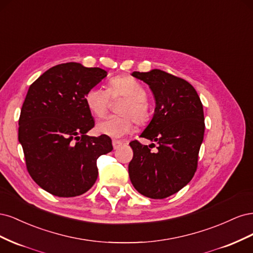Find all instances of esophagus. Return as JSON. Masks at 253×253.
<instances>
[{
  "mask_svg": "<svg viewBox=\"0 0 253 253\" xmlns=\"http://www.w3.org/2000/svg\"><path fill=\"white\" fill-rule=\"evenodd\" d=\"M122 144H124V142L120 141V140H113V148H114L115 150L119 149Z\"/></svg>",
  "mask_w": 253,
  "mask_h": 253,
  "instance_id": "1",
  "label": "esophagus"
}]
</instances>
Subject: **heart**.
Wrapping results in <instances>:
<instances>
[{
    "label": "heart",
    "mask_w": 253,
    "mask_h": 253,
    "mask_svg": "<svg viewBox=\"0 0 253 253\" xmlns=\"http://www.w3.org/2000/svg\"><path fill=\"white\" fill-rule=\"evenodd\" d=\"M147 89L143 84L131 76H118L109 82L108 89L91 87L85 94V103L90 113L102 117L108 112L111 98H126L119 105L118 113L100 121L97 131L112 138H120L134 128V121L138 125L147 124L150 119V110L147 103Z\"/></svg>",
    "instance_id": "b5f03b06"
}]
</instances>
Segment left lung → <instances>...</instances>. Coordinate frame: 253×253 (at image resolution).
<instances>
[{"label": "left lung", "mask_w": 253, "mask_h": 253, "mask_svg": "<svg viewBox=\"0 0 253 253\" xmlns=\"http://www.w3.org/2000/svg\"><path fill=\"white\" fill-rule=\"evenodd\" d=\"M132 76L150 86L156 108L140 137L157 143L143 145L133 140V159L128 175L138 192L153 200H163L187 186L197 169L204 140L203 104L195 88L181 78L160 70L134 72Z\"/></svg>", "instance_id": "8db88e82"}]
</instances>
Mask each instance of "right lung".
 Returning <instances> with one entry per match:
<instances>
[{
  "instance_id": "obj_1",
  "label": "right lung",
  "mask_w": 253,
  "mask_h": 253,
  "mask_svg": "<svg viewBox=\"0 0 253 253\" xmlns=\"http://www.w3.org/2000/svg\"><path fill=\"white\" fill-rule=\"evenodd\" d=\"M106 75L102 68L68 62L49 68L28 88L19 141L29 175L52 195L85 193L98 177V157L113 150L109 136L86 135L95 121L84 98Z\"/></svg>"
}]
</instances>
